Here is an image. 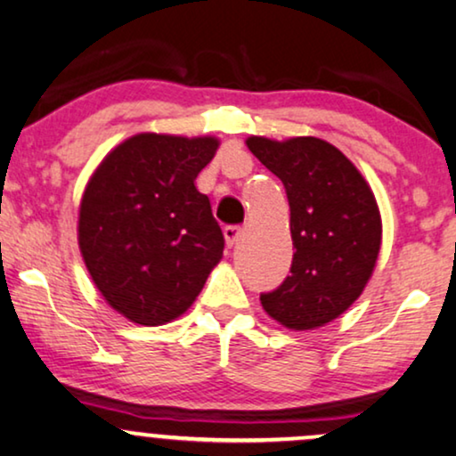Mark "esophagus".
<instances>
[{
    "instance_id": "obj_1",
    "label": "esophagus",
    "mask_w": 456,
    "mask_h": 456,
    "mask_svg": "<svg viewBox=\"0 0 456 456\" xmlns=\"http://www.w3.org/2000/svg\"><path fill=\"white\" fill-rule=\"evenodd\" d=\"M223 235H224V241H227V246L232 248L238 244L240 235H241V229L238 227V224H227V227L223 229Z\"/></svg>"
}]
</instances>
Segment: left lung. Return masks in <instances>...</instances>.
Returning <instances> with one entry per match:
<instances>
[{"label": "left lung", "instance_id": "1", "mask_svg": "<svg viewBox=\"0 0 456 456\" xmlns=\"http://www.w3.org/2000/svg\"><path fill=\"white\" fill-rule=\"evenodd\" d=\"M258 161L284 183L295 244L290 275L261 305L288 330H315L343 315L370 280L383 223L351 159L315 136H248Z\"/></svg>", "mask_w": 456, "mask_h": 456}]
</instances>
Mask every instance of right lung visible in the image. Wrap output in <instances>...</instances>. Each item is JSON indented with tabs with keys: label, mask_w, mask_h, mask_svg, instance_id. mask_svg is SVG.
<instances>
[{
	"label": "right lung",
	"mask_w": 456,
	"mask_h": 456,
	"mask_svg": "<svg viewBox=\"0 0 456 456\" xmlns=\"http://www.w3.org/2000/svg\"><path fill=\"white\" fill-rule=\"evenodd\" d=\"M216 136L141 132L92 172L77 218L79 252L109 307L161 326L191 307L223 258L224 238L195 178Z\"/></svg>",
	"instance_id": "obj_1"
}]
</instances>
